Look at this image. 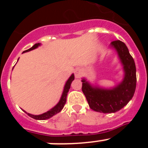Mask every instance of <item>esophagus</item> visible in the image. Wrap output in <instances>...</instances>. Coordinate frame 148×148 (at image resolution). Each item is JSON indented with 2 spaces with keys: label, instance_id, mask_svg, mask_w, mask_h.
I'll use <instances>...</instances> for the list:
<instances>
[{
  "label": "esophagus",
  "instance_id": "1",
  "mask_svg": "<svg viewBox=\"0 0 148 148\" xmlns=\"http://www.w3.org/2000/svg\"><path fill=\"white\" fill-rule=\"evenodd\" d=\"M82 70H81V69H79V68L76 69L75 71V78H81V76H82Z\"/></svg>",
  "mask_w": 148,
  "mask_h": 148
}]
</instances>
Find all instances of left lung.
<instances>
[{
    "mask_svg": "<svg viewBox=\"0 0 148 148\" xmlns=\"http://www.w3.org/2000/svg\"><path fill=\"white\" fill-rule=\"evenodd\" d=\"M118 52L125 70V78L119 85L112 90L92 87L84 79L82 81V92L90 108L104 113H116L123 108L133 98L136 87V69L134 60L127 46L119 40L111 43Z\"/></svg>",
    "mask_w": 148,
    "mask_h": 148,
    "instance_id": "1",
    "label": "left lung"
}]
</instances>
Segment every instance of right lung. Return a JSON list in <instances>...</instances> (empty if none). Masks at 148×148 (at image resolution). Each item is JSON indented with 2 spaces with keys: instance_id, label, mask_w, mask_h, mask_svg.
Segmentation results:
<instances>
[{
  "instance_id": "right-lung-1",
  "label": "right lung",
  "mask_w": 148,
  "mask_h": 148,
  "mask_svg": "<svg viewBox=\"0 0 148 148\" xmlns=\"http://www.w3.org/2000/svg\"><path fill=\"white\" fill-rule=\"evenodd\" d=\"M40 45V44H35L33 47L30 48V49H27V50L23 51V53H26V52H29L30 50H32V49L37 48L38 46ZM74 80V75H72L70 77V78L68 79L67 82H66V84L64 86V92H63L62 95H61V98L60 99L59 102L57 104V105H56L53 108H52L51 110H49V111L46 112V113H43V114L38 115V116H35V115L29 114V113H27L29 116L32 117V118L35 119L37 120H45L51 118L52 116H53L54 115L57 114L58 113H59L60 111L63 109L64 106L66 104V95H67V92L69 91V89L70 88V85H71L72 82Z\"/></svg>"
}]
</instances>
